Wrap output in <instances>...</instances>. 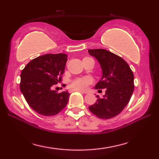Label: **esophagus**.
Masks as SVG:
<instances>
[{
  "label": "esophagus",
  "instance_id": "1",
  "mask_svg": "<svg viewBox=\"0 0 159 159\" xmlns=\"http://www.w3.org/2000/svg\"><path fill=\"white\" fill-rule=\"evenodd\" d=\"M71 93H73V92H75V91H78V92H80V93H87L86 92H83V91H82V90H77V89H71L70 90Z\"/></svg>",
  "mask_w": 159,
  "mask_h": 159
}]
</instances>
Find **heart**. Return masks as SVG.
<instances>
[{
	"instance_id": "1",
	"label": "heart",
	"mask_w": 159,
	"mask_h": 159,
	"mask_svg": "<svg viewBox=\"0 0 159 159\" xmlns=\"http://www.w3.org/2000/svg\"><path fill=\"white\" fill-rule=\"evenodd\" d=\"M93 80L90 77H77L71 82V87L77 90H86L89 84L92 83Z\"/></svg>"
}]
</instances>
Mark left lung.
I'll list each match as a JSON object with an SVG mask.
<instances>
[{
    "mask_svg": "<svg viewBox=\"0 0 159 159\" xmlns=\"http://www.w3.org/2000/svg\"><path fill=\"white\" fill-rule=\"evenodd\" d=\"M102 69V77L95 89L106 88L103 98L89 109L98 118L108 119L117 116L129 103L134 91V75L127 63L119 56L105 49L88 50Z\"/></svg>",
    "mask_w": 159,
    "mask_h": 159,
    "instance_id": "obj_1",
    "label": "left lung"
}]
</instances>
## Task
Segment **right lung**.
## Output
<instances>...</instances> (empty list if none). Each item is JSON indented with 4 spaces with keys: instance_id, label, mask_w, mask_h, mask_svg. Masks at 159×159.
Masks as SVG:
<instances>
[{
    "instance_id": "obj_1",
    "label": "right lung",
    "mask_w": 159,
    "mask_h": 159,
    "mask_svg": "<svg viewBox=\"0 0 159 159\" xmlns=\"http://www.w3.org/2000/svg\"><path fill=\"white\" fill-rule=\"evenodd\" d=\"M66 61V54H45L32 60L21 71V92L38 114L54 116L66 107L68 91L58 93L51 88L61 80Z\"/></svg>"
}]
</instances>
